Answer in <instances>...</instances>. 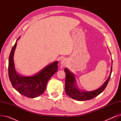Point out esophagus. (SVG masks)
<instances>
[{
    "instance_id": "34e87169",
    "label": "esophagus",
    "mask_w": 121,
    "mask_h": 121,
    "mask_svg": "<svg viewBox=\"0 0 121 121\" xmlns=\"http://www.w3.org/2000/svg\"><path fill=\"white\" fill-rule=\"evenodd\" d=\"M66 64H67V62L65 59H63L61 61V64L62 67L65 66L66 65Z\"/></svg>"
}]
</instances>
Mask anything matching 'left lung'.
Here are the masks:
<instances>
[{
  "instance_id": "left-lung-1",
  "label": "left lung",
  "mask_w": 121,
  "mask_h": 121,
  "mask_svg": "<svg viewBox=\"0 0 121 121\" xmlns=\"http://www.w3.org/2000/svg\"><path fill=\"white\" fill-rule=\"evenodd\" d=\"M112 60L111 71L108 78L99 88L92 91H83L82 89H80L78 86L77 82L74 73L69 71L68 69L66 68H65L64 71L66 73L65 89L66 93L70 98L79 101L89 100L97 97L105 89L108 83L112 73Z\"/></svg>"
}]
</instances>
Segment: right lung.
<instances>
[{"label": "right lung", "mask_w": 121, "mask_h": 121, "mask_svg": "<svg viewBox=\"0 0 121 121\" xmlns=\"http://www.w3.org/2000/svg\"><path fill=\"white\" fill-rule=\"evenodd\" d=\"M13 47L10 54L8 63V74L11 84L16 90L23 96L34 98L43 94L46 89L48 80L58 70V61H55L46 66L35 74L22 76L16 70L14 61V52L17 41Z\"/></svg>", "instance_id": "add662e5"}]
</instances>
